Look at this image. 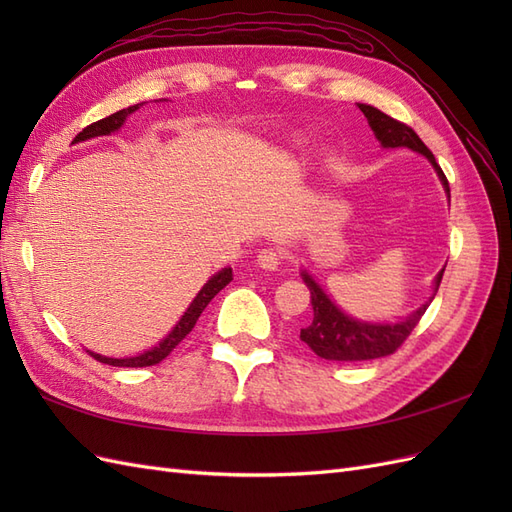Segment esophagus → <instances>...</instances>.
Segmentation results:
<instances>
[{"label": "esophagus", "mask_w": 512, "mask_h": 512, "mask_svg": "<svg viewBox=\"0 0 512 512\" xmlns=\"http://www.w3.org/2000/svg\"><path fill=\"white\" fill-rule=\"evenodd\" d=\"M282 252L275 250V247H265V250L258 252V265L267 271H277L282 265Z\"/></svg>", "instance_id": "esophagus-1"}]
</instances>
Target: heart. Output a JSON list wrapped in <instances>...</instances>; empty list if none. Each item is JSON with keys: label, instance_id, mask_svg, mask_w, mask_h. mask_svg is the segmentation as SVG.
I'll list each match as a JSON object with an SVG mask.
<instances>
[{"label": "heart", "instance_id": "obj_1", "mask_svg": "<svg viewBox=\"0 0 512 512\" xmlns=\"http://www.w3.org/2000/svg\"><path fill=\"white\" fill-rule=\"evenodd\" d=\"M301 143H303V138H301V136H294L292 141H290V145H292V147H299Z\"/></svg>", "mask_w": 512, "mask_h": 512}]
</instances>
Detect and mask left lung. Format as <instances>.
<instances>
[{
    "mask_svg": "<svg viewBox=\"0 0 512 512\" xmlns=\"http://www.w3.org/2000/svg\"><path fill=\"white\" fill-rule=\"evenodd\" d=\"M359 111L367 117L369 128L374 130V136L378 138L380 147L384 149H412L421 153L429 160L433 170L438 173V179L442 181V188L448 196V203H451V188H448V181L438 166L433 153L425 147V143L418 138V134L389 115H384L380 108L369 106V104H356ZM446 267V265H444ZM444 269L436 275L433 280L431 297L416 309V312L408 314L406 318H399L395 322H365L346 314L342 307H339L324 288L314 280L312 273L301 269L303 282L312 294V307H314V318L309 320L307 327L301 329V339L312 348L320 359L327 361H369V359H380V356L393 354L404 339L412 333V329L425 314V309L433 301L438 292V286L442 282Z\"/></svg>",
    "mask_w": 512,
    "mask_h": 512,
    "instance_id": "obj_1",
    "label": "left lung"
}]
</instances>
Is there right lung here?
Here are the masks:
<instances>
[{
	"instance_id": "1",
	"label": "right lung",
	"mask_w": 512,
	"mask_h": 512,
	"mask_svg": "<svg viewBox=\"0 0 512 512\" xmlns=\"http://www.w3.org/2000/svg\"><path fill=\"white\" fill-rule=\"evenodd\" d=\"M143 104H145V102L128 106V108H121V111H117V113H113V115H108V117H104V119H100V121H96V123H91V126H87L83 132H79V136L74 138L72 145L89 141V138H96V136H108V134H113V132L121 130V126H123V123H126V119H128L132 113H136L138 108H141ZM230 280H232V269H230V267H226V269L218 271L215 275H211L209 280H207V284L198 290V294L192 299V303L188 305V309H185L183 316L177 320L175 327L170 329L168 335L162 337L160 342H158L156 346H153V348H149V350H145V352H138V354H134V356H123V359H115V356H102V354L91 352V350H87V352H89L91 356H94L96 361L106 363V365H113V367H149V365L160 363L162 359H166V356H168L170 352H173V348L181 342V339L194 329V324H196L198 316L203 314V309L209 305V301H211V299L215 297V294H218Z\"/></svg>"
}]
</instances>
